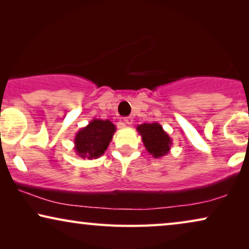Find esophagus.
Listing matches in <instances>:
<instances>
[{"instance_id":"esophagus-1","label":"esophagus","mask_w":249,"mask_h":249,"mask_svg":"<svg viewBox=\"0 0 249 249\" xmlns=\"http://www.w3.org/2000/svg\"><path fill=\"white\" fill-rule=\"evenodd\" d=\"M124 121L125 124L130 125V124H132V122H134V119H132V117H127V118L124 119Z\"/></svg>"}]
</instances>
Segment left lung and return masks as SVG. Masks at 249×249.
I'll list each match as a JSON object with an SVG mask.
<instances>
[{"label": "left lung", "instance_id": "1", "mask_svg": "<svg viewBox=\"0 0 249 249\" xmlns=\"http://www.w3.org/2000/svg\"><path fill=\"white\" fill-rule=\"evenodd\" d=\"M138 134L142 136L145 148L153 158L160 159L169 154L172 146V139L158 122L137 125Z\"/></svg>", "mask_w": 249, "mask_h": 249}]
</instances>
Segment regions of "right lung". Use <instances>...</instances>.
Returning <instances> with one entry per match:
<instances>
[{
    "label": "right lung",
    "mask_w": 249,
    "mask_h": 249,
    "mask_svg": "<svg viewBox=\"0 0 249 249\" xmlns=\"http://www.w3.org/2000/svg\"><path fill=\"white\" fill-rule=\"evenodd\" d=\"M117 127L110 120L93 119L74 137V151L81 159H98L104 154Z\"/></svg>",
    "instance_id": "add662e5"
}]
</instances>
